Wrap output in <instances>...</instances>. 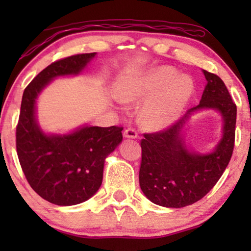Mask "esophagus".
Returning <instances> with one entry per match:
<instances>
[{
  "label": "esophagus",
  "instance_id": "esophagus-1",
  "mask_svg": "<svg viewBox=\"0 0 251 251\" xmlns=\"http://www.w3.org/2000/svg\"><path fill=\"white\" fill-rule=\"evenodd\" d=\"M123 136L126 137V138H137L138 137V133L135 129L132 128H128L125 130V132H123Z\"/></svg>",
  "mask_w": 251,
  "mask_h": 251
}]
</instances>
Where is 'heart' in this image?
<instances>
[{
    "label": "heart",
    "instance_id": "b5f03b06",
    "mask_svg": "<svg viewBox=\"0 0 251 251\" xmlns=\"http://www.w3.org/2000/svg\"><path fill=\"white\" fill-rule=\"evenodd\" d=\"M194 92V82L186 74H177L170 66H160L146 74L130 78L121 89V98L133 101L147 98L143 119L152 128H161L175 121Z\"/></svg>",
    "mask_w": 251,
    "mask_h": 251
}]
</instances>
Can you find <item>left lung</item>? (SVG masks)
Masks as SVG:
<instances>
[{"label": "left lung", "mask_w": 251, "mask_h": 251, "mask_svg": "<svg viewBox=\"0 0 251 251\" xmlns=\"http://www.w3.org/2000/svg\"><path fill=\"white\" fill-rule=\"evenodd\" d=\"M203 74L208 83L200 104L167 129L144 133L140 140V188L150 201L162 207L183 208L201 200L219 180L232 157L236 105L218 75L207 71ZM203 108L217 109L223 116L225 128L214 152L199 154L188 151L181 138V129L192 112Z\"/></svg>", "instance_id": "1"}]
</instances>
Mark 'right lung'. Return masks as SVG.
<instances>
[{
    "label": "right lung",
    "mask_w": 251,
    "mask_h": 251,
    "mask_svg": "<svg viewBox=\"0 0 251 251\" xmlns=\"http://www.w3.org/2000/svg\"><path fill=\"white\" fill-rule=\"evenodd\" d=\"M96 56L80 53L54 61L40 72L24 91L16 147L30 187L57 205H74L100 187L104 162L122 142V126H82L68 135H46L35 119L36 98L57 76L76 75Z\"/></svg>",
    "instance_id": "right-lung-1"
}]
</instances>
